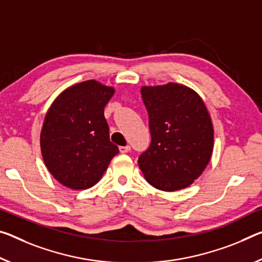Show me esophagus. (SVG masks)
<instances>
[{"label":"esophagus","mask_w":262,"mask_h":262,"mask_svg":"<svg viewBox=\"0 0 262 262\" xmlns=\"http://www.w3.org/2000/svg\"><path fill=\"white\" fill-rule=\"evenodd\" d=\"M119 150L121 154H126L128 151H130V146H124V147H119Z\"/></svg>","instance_id":"34e87169"}]
</instances>
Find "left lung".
Segmentation results:
<instances>
[{"mask_svg":"<svg viewBox=\"0 0 262 262\" xmlns=\"http://www.w3.org/2000/svg\"><path fill=\"white\" fill-rule=\"evenodd\" d=\"M149 115L150 146L139 167L154 188L176 191L193 183L209 164L213 124L204 101L190 87L168 82L142 86Z\"/></svg>","mask_w":262,"mask_h":262,"instance_id":"1","label":"left lung"}]
</instances>
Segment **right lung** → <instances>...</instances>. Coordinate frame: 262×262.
I'll list each match as a JSON object with an SVG mask.
<instances>
[{
    "mask_svg": "<svg viewBox=\"0 0 262 262\" xmlns=\"http://www.w3.org/2000/svg\"><path fill=\"white\" fill-rule=\"evenodd\" d=\"M114 92V87L86 80L64 90L50 106L40 132L41 156L51 175L66 188L95 185L119 154L103 115Z\"/></svg>",
    "mask_w": 262,
    "mask_h": 262,
    "instance_id": "1",
    "label": "right lung"
}]
</instances>
